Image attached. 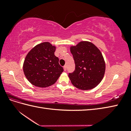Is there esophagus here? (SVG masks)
Wrapping results in <instances>:
<instances>
[{
	"label": "esophagus",
	"mask_w": 131,
	"mask_h": 131,
	"mask_svg": "<svg viewBox=\"0 0 131 131\" xmlns=\"http://www.w3.org/2000/svg\"><path fill=\"white\" fill-rule=\"evenodd\" d=\"M66 68H67V67H66V65L63 66V70H64V71H66Z\"/></svg>",
	"instance_id": "1"
}]
</instances>
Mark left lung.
I'll use <instances>...</instances> for the list:
<instances>
[{
	"label": "left lung",
	"instance_id": "obj_1",
	"mask_svg": "<svg viewBox=\"0 0 131 131\" xmlns=\"http://www.w3.org/2000/svg\"><path fill=\"white\" fill-rule=\"evenodd\" d=\"M75 70L69 73L73 85L82 90H89L99 84L104 78L105 62L99 49L92 43L82 41L70 47Z\"/></svg>",
	"mask_w": 131,
	"mask_h": 131
}]
</instances>
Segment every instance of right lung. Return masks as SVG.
<instances>
[{
  "label": "right lung",
  "mask_w": 131,
  "mask_h": 131,
  "mask_svg": "<svg viewBox=\"0 0 131 131\" xmlns=\"http://www.w3.org/2000/svg\"><path fill=\"white\" fill-rule=\"evenodd\" d=\"M56 47L49 42L38 44L30 50L25 59L23 70L27 79L38 87L54 84L63 71L54 55Z\"/></svg>",
  "instance_id": "1"
}]
</instances>
